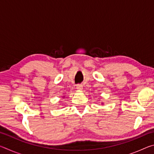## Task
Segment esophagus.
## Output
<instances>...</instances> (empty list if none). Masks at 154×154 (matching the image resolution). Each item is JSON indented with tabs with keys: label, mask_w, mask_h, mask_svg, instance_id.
<instances>
[{
	"label": "esophagus",
	"mask_w": 154,
	"mask_h": 154,
	"mask_svg": "<svg viewBox=\"0 0 154 154\" xmlns=\"http://www.w3.org/2000/svg\"><path fill=\"white\" fill-rule=\"evenodd\" d=\"M77 90H82V89H83V85H82V84H77Z\"/></svg>",
	"instance_id": "esophagus-1"
}]
</instances>
